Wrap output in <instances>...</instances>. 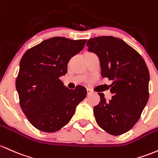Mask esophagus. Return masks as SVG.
Returning <instances> with one entry per match:
<instances>
[{
  "label": "esophagus",
  "mask_w": 158,
  "mask_h": 158,
  "mask_svg": "<svg viewBox=\"0 0 158 158\" xmlns=\"http://www.w3.org/2000/svg\"><path fill=\"white\" fill-rule=\"evenodd\" d=\"M87 92H88V95H89L93 93V91L91 89H90V88H87Z\"/></svg>",
  "instance_id": "1"
}]
</instances>
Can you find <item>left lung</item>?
Wrapping results in <instances>:
<instances>
[{"instance_id": "8db88e82", "label": "left lung", "mask_w": 158, "mask_h": 158, "mask_svg": "<svg viewBox=\"0 0 158 158\" xmlns=\"http://www.w3.org/2000/svg\"><path fill=\"white\" fill-rule=\"evenodd\" d=\"M88 50L98 55L101 76L112 80V100L100 101L94 107L98 125L106 132L118 136L136 124L149 98V72L143 57L122 40L112 36L91 38Z\"/></svg>"}]
</instances>
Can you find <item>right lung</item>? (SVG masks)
<instances>
[{
  "label": "right lung",
  "instance_id": "1",
  "mask_svg": "<svg viewBox=\"0 0 158 158\" xmlns=\"http://www.w3.org/2000/svg\"><path fill=\"white\" fill-rule=\"evenodd\" d=\"M86 41L49 38L29 48L22 56L15 87L24 114L39 131H59L85 98V88L78 85L69 89L60 77L67 73L69 60L82 51Z\"/></svg>",
  "mask_w": 158,
  "mask_h": 158
}]
</instances>
